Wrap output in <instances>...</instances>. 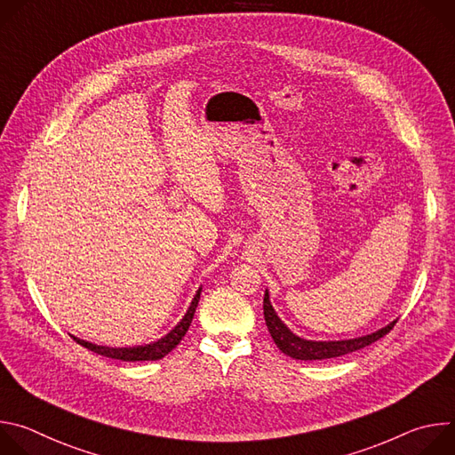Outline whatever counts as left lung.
Listing matches in <instances>:
<instances>
[{"instance_id": "obj_1", "label": "left lung", "mask_w": 455, "mask_h": 455, "mask_svg": "<svg viewBox=\"0 0 455 455\" xmlns=\"http://www.w3.org/2000/svg\"><path fill=\"white\" fill-rule=\"evenodd\" d=\"M263 309H265V320L268 331L275 342V346L288 356L295 358V360H326V358H335V356H342L353 351H358L362 347L371 346L372 342L379 340L381 337H385L388 331L395 328V322L388 323V326L378 330L376 333H371L367 337H360V339H353V340H339V342H313V340H304L297 335H293L283 320L275 315L272 304H270V297L268 291L265 293V300H263Z\"/></svg>"}]
</instances>
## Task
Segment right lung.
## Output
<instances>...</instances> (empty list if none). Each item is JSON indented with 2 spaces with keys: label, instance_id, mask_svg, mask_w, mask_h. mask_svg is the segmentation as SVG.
Here are the masks:
<instances>
[{
  "label": "right lung",
  "instance_id": "1",
  "mask_svg": "<svg viewBox=\"0 0 455 455\" xmlns=\"http://www.w3.org/2000/svg\"><path fill=\"white\" fill-rule=\"evenodd\" d=\"M200 293H202V288L198 290L196 297H194L190 307L187 309L185 316L181 318V322L178 323V326L167 333L164 339L153 342V344H148V346H139V347H104V346H95V344H90V342H84V340H79L74 337V340L77 344H81L83 347L97 353V355H102V356H108V358H115V360H122V362H144V360H160L164 358L167 353H171L180 342L181 339L185 337V333L188 331V326L190 322L194 318V311H196L198 307V300H200Z\"/></svg>",
  "mask_w": 455,
  "mask_h": 455
}]
</instances>
